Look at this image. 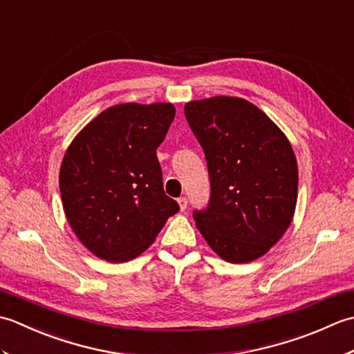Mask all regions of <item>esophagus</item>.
Wrapping results in <instances>:
<instances>
[{
    "instance_id": "1",
    "label": "esophagus",
    "mask_w": 354,
    "mask_h": 354,
    "mask_svg": "<svg viewBox=\"0 0 354 354\" xmlns=\"http://www.w3.org/2000/svg\"><path fill=\"white\" fill-rule=\"evenodd\" d=\"M178 204H179V209H181V212H185V208H187V199H185V198H179V199H178Z\"/></svg>"
}]
</instances>
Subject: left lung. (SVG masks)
Wrapping results in <instances>:
<instances>
[{"instance_id": "left-lung-1", "label": "left lung", "mask_w": 354, "mask_h": 354, "mask_svg": "<svg viewBox=\"0 0 354 354\" xmlns=\"http://www.w3.org/2000/svg\"><path fill=\"white\" fill-rule=\"evenodd\" d=\"M184 114L207 158L212 198L193 217L225 261L265 255L290 227L298 199V165L284 132L242 97L185 103Z\"/></svg>"}]
</instances>
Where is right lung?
<instances>
[{"instance_id":"right-lung-1","label":"right lung","mask_w":354,"mask_h":354,"mask_svg":"<svg viewBox=\"0 0 354 354\" xmlns=\"http://www.w3.org/2000/svg\"><path fill=\"white\" fill-rule=\"evenodd\" d=\"M175 118L171 103H118L66 149L59 170L64 212L89 252L109 263L137 259L179 205L162 189L156 149Z\"/></svg>"}]
</instances>
